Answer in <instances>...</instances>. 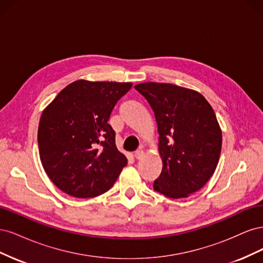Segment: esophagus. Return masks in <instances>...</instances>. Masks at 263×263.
I'll return each instance as SVG.
<instances>
[{
	"label": "esophagus",
	"mask_w": 263,
	"mask_h": 263,
	"mask_svg": "<svg viewBox=\"0 0 263 263\" xmlns=\"http://www.w3.org/2000/svg\"><path fill=\"white\" fill-rule=\"evenodd\" d=\"M142 156H144V150L138 149L135 151V158L136 159H140V158H142Z\"/></svg>",
	"instance_id": "obj_1"
}]
</instances>
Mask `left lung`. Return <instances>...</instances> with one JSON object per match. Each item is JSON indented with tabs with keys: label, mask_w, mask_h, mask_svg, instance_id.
I'll use <instances>...</instances> for the list:
<instances>
[{
	"label": "left lung",
	"mask_w": 263,
	"mask_h": 263,
	"mask_svg": "<svg viewBox=\"0 0 263 263\" xmlns=\"http://www.w3.org/2000/svg\"><path fill=\"white\" fill-rule=\"evenodd\" d=\"M153 108L159 133L162 171L154 190L170 198L202 189L216 169L221 130L202 94L170 83L135 85Z\"/></svg>",
	"instance_id": "8db88e82"
}]
</instances>
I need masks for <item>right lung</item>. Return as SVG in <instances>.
<instances>
[{
    "instance_id": "1",
    "label": "right lung",
    "mask_w": 263,
    "mask_h": 263,
    "mask_svg": "<svg viewBox=\"0 0 263 263\" xmlns=\"http://www.w3.org/2000/svg\"><path fill=\"white\" fill-rule=\"evenodd\" d=\"M128 82L79 80L45 108L38 126L39 156L53 184L71 196L90 198L113 186L126 157L107 122Z\"/></svg>"
}]
</instances>
